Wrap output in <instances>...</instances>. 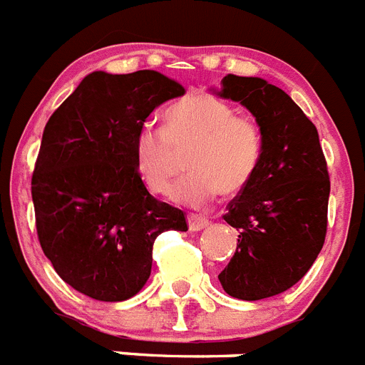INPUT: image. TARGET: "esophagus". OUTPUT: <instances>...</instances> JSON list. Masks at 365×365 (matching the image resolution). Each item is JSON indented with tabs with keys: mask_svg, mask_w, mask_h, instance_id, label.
Returning <instances> with one entry per match:
<instances>
[{
	"mask_svg": "<svg viewBox=\"0 0 365 365\" xmlns=\"http://www.w3.org/2000/svg\"><path fill=\"white\" fill-rule=\"evenodd\" d=\"M187 219H189V230H191V232H200L202 228H206V226L210 225V220H207L206 217L195 215V213H191Z\"/></svg>",
	"mask_w": 365,
	"mask_h": 365,
	"instance_id": "esophagus-1",
	"label": "esophagus"
}]
</instances>
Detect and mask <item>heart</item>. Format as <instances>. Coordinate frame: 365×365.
I'll use <instances>...</instances> for the list:
<instances>
[{
    "mask_svg": "<svg viewBox=\"0 0 365 365\" xmlns=\"http://www.w3.org/2000/svg\"><path fill=\"white\" fill-rule=\"evenodd\" d=\"M191 173L174 189V200L202 206L217 192L243 191L258 170L262 125L234 106L197 93L178 100L163 115V128L143 130L135 143V167L154 195H168L187 154Z\"/></svg>",
    "mask_w": 365,
    "mask_h": 365,
    "instance_id": "heart-1",
    "label": "heart"
}]
</instances>
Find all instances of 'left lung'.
I'll list each match as a JSON object with an SVG mask.
<instances>
[{"mask_svg":"<svg viewBox=\"0 0 365 365\" xmlns=\"http://www.w3.org/2000/svg\"><path fill=\"white\" fill-rule=\"evenodd\" d=\"M217 94L240 102L262 125L258 170L226 207L240 240L219 274L230 297L259 301L295 286L323 249L329 168L317 128L282 88L228 73Z\"/></svg>","mask_w":365,"mask_h":365,"instance_id":"left-lung-1","label":"left lung"}]
</instances>
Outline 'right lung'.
Returning <instances> with one entry per match:
<instances>
[{
  "label": "right lung",
  "mask_w": 365,
  "mask_h": 365,
  "mask_svg": "<svg viewBox=\"0 0 365 365\" xmlns=\"http://www.w3.org/2000/svg\"><path fill=\"white\" fill-rule=\"evenodd\" d=\"M185 88L154 70L93 72L50 116L31 180L38 241L68 286L103 302L137 295L152 247L185 213L148 192L135 167L146 118Z\"/></svg>",
  "instance_id": "add662e5"
}]
</instances>
